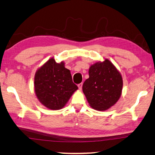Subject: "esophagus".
<instances>
[{"label":"esophagus","mask_w":155,"mask_h":155,"mask_svg":"<svg viewBox=\"0 0 155 155\" xmlns=\"http://www.w3.org/2000/svg\"><path fill=\"white\" fill-rule=\"evenodd\" d=\"M82 86H83V84H82V83L79 84L78 85V87H79V89H80V90H81V88H82Z\"/></svg>","instance_id":"obj_1"}]
</instances>
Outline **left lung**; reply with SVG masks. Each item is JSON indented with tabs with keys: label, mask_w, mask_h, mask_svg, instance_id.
I'll use <instances>...</instances> for the list:
<instances>
[{
	"label": "left lung",
	"mask_w": 155,
	"mask_h": 155,
	"mask_svg": "<svg viewBox=\"0 0 155 155\" xmlns=\"http://www.w3.org/2000/svg\"><path fill=\"white\" fill-rule=\"evenodd\" d=\"M89 78L84 81L82 90L90 106L97 110H106L120 98L123 79L109 59L93 64L89 69Z\"/></svg>",
	"instance_id": "obj_1"
}]
</instances>
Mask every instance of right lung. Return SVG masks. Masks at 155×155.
Returning a JSON list of instances; mask_svg holds the SVG:
<instances>
[{
    "mask_svg": "<svg viewBox=\"0 0 155 155\" xmlns=\"http://www.w3.org/2000/svg\"><path fill=\"white\" fill-rule=\"evenodd\" d=\"M78 89L63 61L58 63L51 58L35 74L36 95L40 103L51 110L63 108Z\"/></svg>",
    "mask_w": 155,
    "mask_h": 155,
    "instance_id": "right-lung-1",
    "label": "right lung"
}]
</instances>
